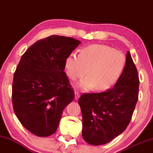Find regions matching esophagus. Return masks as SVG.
<instances>
[{
  "label": "esophagus",
  "mask_w": 153,
  "mask_h": 153,
  "mask_svg": "<svg viewBox=\"0 0 153 153\" xmlns=\"http://www.w3.org/2000/svg\"><path fill=\"white\" fill-rule=\"evenodd\" d=\"M79 97H80V93L78 92V91H75V99H78Z\"/></svg>",
  "instance_id": "1"
}]
</instances>
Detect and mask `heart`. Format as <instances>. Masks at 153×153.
I'll return each instance as SVG.
<instances>
[{"mask_svg": "<svg viewBox=\"0 0 153 153\" xmlns=\"http://www.w3.org/2000/svg\"><path fill=\"white\" fill-rule=\"evenodd\" d=\"M126 65L122 52L105 45H91L81 49L80 54L73 52L65 60L67 74L71 80L88 76L78 82L83 90L95 87L105 91L118 81ZM88 71H87V70Z\"/></svg>", "mask_w": 153, "mask_h": 153, "instance_id": "obj_1", "label": "heart"}]
</instances>
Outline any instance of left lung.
Segmentation results:
<instances>
[{"label":"left lung","mask_w":153,"mask_h":153,"mask_svg":"<svg viewBox=\"0 0 153 153\" xmlns=\"http://www.w3.org/2000/svg\"><path fill=\"white\" fill-rule=\"evenodd\" d=\"M139 75L128 51L123 73L113 88L98 94H83L78 99L82 117V136L87 143H108L126 129L139 95Z\"/></svg>","instance_id":"1"}]
</instances>
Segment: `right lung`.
<instances>
[{"label":"right lung","instance_id":"obj_1","mask_svg":"<svg viewBox=\"0 0 153 153\" xmlns=\"http://www.w3.org/2000/svg\"><path fill=\"white\" fill-rule=\"evenodd\" d=\"M80 41L52 35L36 42L22 56L12 84L13 111L21 124L39 137L58 127L75 92L64 72L68 56Z\"/></svg>","mask_w":153,"mask_h":153}]
</instances>
